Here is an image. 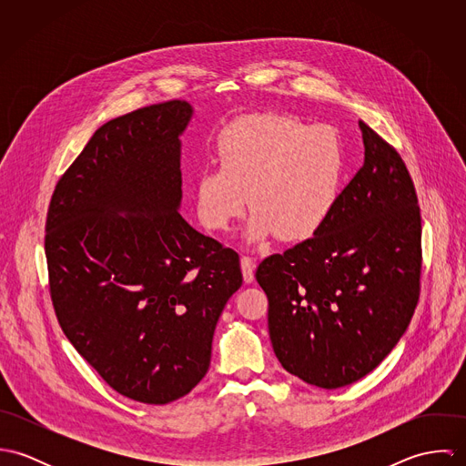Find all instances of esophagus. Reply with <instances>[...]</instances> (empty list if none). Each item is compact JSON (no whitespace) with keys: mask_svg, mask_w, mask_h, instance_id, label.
<instances>
[{"mask_svg":"<svg viewBox=\"0 0 466 466\" xmlns=\"http://www.w3.org/2000/svg\"><path fill=\"white\" fill-rule=\"evenodd\" d=\"M240 267H242V274H244V281L251 283L255 279V260L251 257H242L240 258Z\"/></svg>","mask_w":466,"mask_h":466,"instance_id":"esophagus-1","label":"esophagus"}]
</instances>
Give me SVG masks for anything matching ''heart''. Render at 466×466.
<instances>
[{
  "label": "heart",
  "instance_id": "obj_1",
  "mask_svg": "<svg viewBox=\"0 0 466 466\" xmlns=\"http://www.w3.org/2000/svg\"><path fill=\"white\" fill-rule=\"evenodd\" d=\"M218 170L202 172L196 204L204 228L222 233L249 206L248 238L283 242L314 237L332 213L342 176V147L330 127L262 111L237 118L217 137Z\"/></svg>",
  "mask_w": 466,
  "mask_h": 466
}]
</instances>
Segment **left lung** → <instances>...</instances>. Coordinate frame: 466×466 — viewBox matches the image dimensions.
<instances>
[{
  "label": "left lung",
  "mask_w": 466,
  "mask_h": 466,
  "mask_svg": "<svg viewBox=\"0 0 466 466\" xmlns=\"http://www.w3.org/2000/svg\"><path fill=\"white\" fill-rule=\"evenodd\" d=\"M359 127L364 165L325 226L257 270L278 360L323 390L373 371L420 298L421 215L412 179L395 147L364 122Z\"/></svg>",
  "instance_id": "left-lung-1"
}]
</instances>
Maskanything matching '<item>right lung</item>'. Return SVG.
I'll list each match as a JSON object with an SVG mask.
<instances>
[{
	"label": "right lung",
	"mask_w": 466,
	"mask_h": 466,
	"mask_svg": "<svg viewBox=\"0 0 466 466\" xmlns=\"http://www.w3.org/2000/svg\"><path fill=\"white\" fill-rule=\"evenodd\" d=\"M192 106L168 100L104 124L59 179L46 215L50 296L63 332L127 399L163 405L206 375L238 255L181 204Z\"/></svg>",
	"instance_id": "obj_1"
}]
</instances>
